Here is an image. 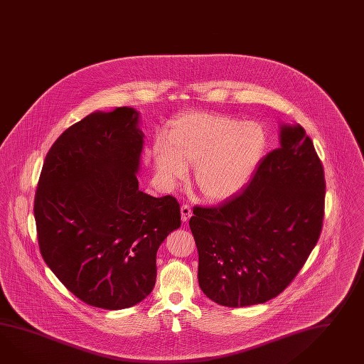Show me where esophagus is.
I'll use <instances>...</instances> for the list:
<instances>
[{
  "label": "esophagus",
  "instance_id": "esophagus-1",
  "mask_svg": "<svg viewBox=\"0 0 364 364\" xmlns=\"http://www.w3.org/2000/svg\"><path fill=\"white\" fill-rule=\"evenodd\" d=\"M180 212H181V220L184 222L188 221L192 217V209L188 205H183Z\"/></svg>",
  "mask_w": 364,
  "mask_h": 364
}]
</instances>
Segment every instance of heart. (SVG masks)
<instances>
[{
  "label": "heart",
  "instance_id": "1",
  "mask_svg": "<svg viewBox=\"0 0 364 364\" xmlns=\"http://www.w3.org/2000/svg\"><path fill=\"white\" fill-rule=\"evenodd\" d=\"M267 133L257 122L208 113H189L160 134L152 156L161 184L176 186L196 164V186L205 198L222 201L247 186L267 150Z\"/></svg>",
  "mask_w": 364,
  "mask_h": 364
}]
</instances>
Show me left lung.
I'll return each instance as SVG.
<instances>
[{"label": "left lung", "mask_w": 364, "mask_h": 364, "mask_svg": "<svg viewBox=\"0 0 364 364\" xmlns=\"http://www.w3.org/2000/svg\"><path fill=\"white\" fill-rule=\"evenodd\" d=\"M323 167L300 124L280 126V147L243 192L196 206L189 226L201 291L223 306L263 304L291 284L316 246L325 208Z\"/></svg>", "instance_id": "left-lung-1"}]
</instances>
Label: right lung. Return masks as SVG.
Wrapping results in <instances>:
<instances>
[{"mask_svg":"<svg viewBox=\"0 0 364 364\" xmlns=\"http://www.w3.org/2000/svg\"><path fill=\"white\" fill-rule=\"evenodd\" d=\"M133 107L72 124L46 155L34 201L46 264L81 301L107 311L144 300L156 252L180 228L172 196L139 191L144 134Z\"/></svg>","mask_w":364,"mask_h":364,"instance_id":"1","label":"right lung"}]
</instances>
